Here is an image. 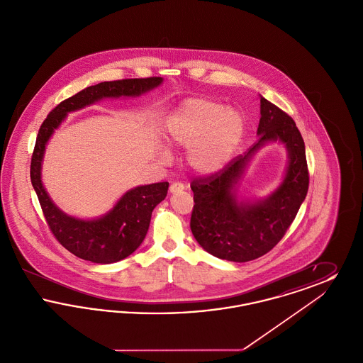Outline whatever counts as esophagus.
<instances>
[{
    "mask_svg": "<svg viewBox=\"0 0 363 363\" xmlns=\"http://www.w3.org/2000/svg\"><path fill=\"white\" fill-rule=\"evenodd\" d=\"M185 189V185L182 182H173L170 185V191L175 193V191H181V190Z\"/></svg>",
    "mask_w": 363,
    "mask_h": 363,
    "instance_id": "1",
    "label": "esophagus"
}]
</instances>
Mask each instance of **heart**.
I'll return each instance as SVG.
<instances>
[{
	"label": "heart",
	"instance_id": "b5f03b06",
	"mask_svg": "<svg viewBox=\"0 0 363 363\" xmlns=\"http://www.w3.org/2000/svg\"><path fill=\"white\" fill-rule=\"evenodd\" d=\"M245 130V120L234 107L206 99L185 101L166 123L170 144L190 147L188 162L199 173L220 170L235 152Z\"/></svg>",
	"mask_w": 363,
	"mask_h": 363
}]
</instances>
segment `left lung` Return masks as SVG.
Segmentation results:
<instances>
[{"label": "left lung", "mask_w": 363, "mask_h": 363, "mask_svg": "<svg viewBox=\"0 0 363 363\" xmlns=\"http://www.w3.org/2000/svg\"><path fill=\"white\" fill-rule=\"evenodd\" d=\"M259 104V138L249 152L190 184L194 194L190 228L196 241L212 256L234 262L259 259L272 250L293 223L309 189L305 143L295 122L265 98L261 96ZM277 139L289 151L282 185L262 202L238 203L232 189L244 166L261 145Z\"/></svg>", "instance_id": "8db88e82"}]
</instances>
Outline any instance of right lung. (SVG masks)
Masks as SVG:
<instances>
[{
	"mask_svg": "<svg viewBox=\"0 0 363 363\" xmlns=\"http://www.w3.org/2000/svg\"><path fill=\"white\" fill-rule=\"evenodd\" d=\"M162 83V77L122 79L86 86L57 104L40 125L31 157V184L52 235L79 259L111 264L126 259L144 241L154 208L167 196L169 182L138 186L126 191L104 218L82 220L65 215L54 206L40 181V164L48 140L65 116L102 98L138 96Z\"/></svg>",
	"mask_w": 363,
	"mask_h": 363,
	"instance_id": "1",
	"label": "right lung"
}]
</instances>
